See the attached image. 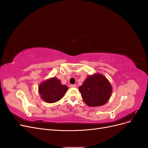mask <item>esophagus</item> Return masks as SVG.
Masks as SVG:
<instances>
[{"instance_id":"34e87169","label":"esophagus","mask_w":148,"mask_h":148,"mask_svg":"<svg viewBox=\"0 0 148 148\" xmlns=\"http://www.w3.org/2000/svg\"><path fill=\"white\" fill-rule=\"evenodd\" d=\"M70 88H76V87H77V85H76V84H70Z\"/></svg>"}]
</instances>
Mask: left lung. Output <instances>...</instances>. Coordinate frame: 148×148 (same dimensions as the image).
I'll return each mask as SVG.
<instances>
[{"instance_id": "obj_1", "label": "left lung", "mask_w": 148, "mask_h": 148, "mask_svg": "<svg viewBox=\"0 0 148 148\" xmlns=\"http://www.w3.org/2000/svg\"><path fill=\"white\" fill-rule=\"evenodd\" d=\"M83 101L89 107L106 104L110 99L112 88L104 75L96 73L89 75L79 87Z\"/></svg>"}]
</instances>
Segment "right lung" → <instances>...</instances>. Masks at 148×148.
<instances>
[{
  "label": "right lung",
  "mask_w": 148,
  "mask_h": 148,
  "mask_svg": "<svg viewBox=\"0 0 148 148\" xmlns=\"http://www.w3.org/2000/svg\"><path fill=\"white\" fill-rule=\"evenodd\" d=\"M69 89L62 84L60 79L52 77L42 82L38 87V92L41 99L47 103H54L60 100Z\"/></svg>",
  "instance_id": "add662e5"
}]
</instances>
